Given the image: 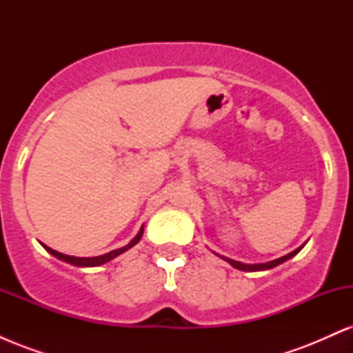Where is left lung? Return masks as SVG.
Returning a JSON list of instances; mask_svg holds the SVG:
<instances>
[{
  "label": "left lung",
  "instance_id": "left-lung-1",
  "mask_svg": "<svg viewBox=\"0 0 353 353\" xmlns=\"http://www.w3.org/2000/svg\"><path fill=\"white\" fill-rule=\"evenodd\" d=\"M301 249H302V247H299V249L292 250V252H290V254L283 255V257H281V259H275V261L267 262V264H242V262L232 261V259H228V257H222V255H219V254H217V255H219V257L224 259L225 262H229V264L232 265V267H236V269H239V270H245V272H257V270H269V269H274L275 265L282 264V262L289 261L290 257H294V255L297 254Z\"/></svg>",
  "mask_w": 353,
  "mask_h": 353
}]
</instances>
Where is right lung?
Here are the masks:
<instances>
[{"instance_id": "add662e5", "label": "right lung", "mask_w": 353, "mask_h": 353, "mask_svg": "<svg viewBox=\"0 0 353 353\" xmlns=\"http://www.w3.org/2000/svg\"><path fill=\"white\" fill-rule=\"evenodd\" d=\"M143 232H144V225H143V228H141L139 232H137V236L132 239V241L129 242L128 245L121 247V249L111 250V252H108V254H104V255H98V257H74V255L61 254V252H58V250L51 249V247H48V245H44V244H43V247L51 255H54V257L61 259V261L68 262V264H72V265H76V267H98V265L106 264V262H109V261H112V259L117 257V255H121L123 252H125V250H129V249H131V247H134L137 242L141 241V237H143Z\"/></svg>"}]
</instances>
